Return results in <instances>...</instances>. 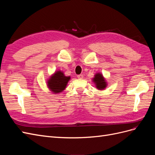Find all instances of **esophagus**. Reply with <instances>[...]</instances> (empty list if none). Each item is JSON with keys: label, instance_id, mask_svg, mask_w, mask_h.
I'll use <instances>...</instances> for the list:
<instances>
[{"label": "esophagus", "instance_id": "esophagus-1", "mask_svg": "<svg viewBox=\"0 0 155 155\" xmlns=\"http://www.w3.org/2000/svg\"><path fill=\"white\" fill-rule=\"evenodd\" d=\"M78 79H83V76L82 74H79V75H78Z\"/></svg>", "mask_w": 155, "mask_h": 155}]
</instances>
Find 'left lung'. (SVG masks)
<instances>
[{
  "instance_id": "left-lung-1",
  "label": "left lung",
  "mask_w": 155,
  "mask_h": 155,
  "mask_svg": "<svg viewBox=\"0 0 155 155\" xmlns=\"http://www.w3.org/2000/svg\"><path fill=\"white\" fill-rule=\"evenodd\" d=\"M93 81L94 82L96 85V88L99 90H104L107 87V82L105 79L100 73H97L95 75L94 78L92 79Z\"/></svg>"
}]
</instances>
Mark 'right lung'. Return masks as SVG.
Here are the masks:
<instances>
[{"label": "right lung", "mask_w": 155, "mask_h": 155, "mask_svg": "<svg viewBox=\"0 0 155 155\" xmlns=\"http://www.w3.org/2000/svg\"><path fill=\"white\" fill-rule=\"evenodd\" d=\"M70 76H65L61 71L55 72L47 81L50 90L55 94L59 93L64 91L70 80Z\"/></svg>", "instance_id": "add662e5"}]
</instances>
